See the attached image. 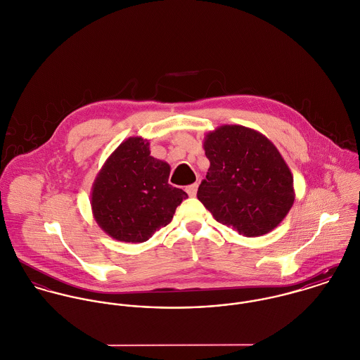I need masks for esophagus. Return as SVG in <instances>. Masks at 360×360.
<instances>
[{"instance_id":"34e87169","label":"esophagus","mask_w":360,"mask_h":360,"mask_svg":"<svg viewBox=\"0 0 360 360\" xmlns=\"http://www.w3.org/2000/svg\"><path fill=\"white\" fill-rule=\"evenodd\" d=\"M198 188H199L198 184H192V185L186 186V193H188L191 198H195V196L198 195Z\"/></svg>"}]
</instances>
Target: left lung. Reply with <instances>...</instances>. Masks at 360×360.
<instances>
[{
  "instance_id": "obj_1",
  "label": "left lung",
  "mask_w": 360,
  "mask_h": 360,
  "mask_svg": "<svg viewBox=\"0 0 360 360\" xmlns=\"http://www.w3.org/2000/svg\"><path fill=\"white\" fill-rule=\"evenodd\" d=\"M210 160L198 199L245 238L274 231L291 210L294 179L278 148L261 132L225 124L204 136Z\"/></svg>"
}]
</instances>
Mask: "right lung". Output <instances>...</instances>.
<instances>
[{
  "label": "right lung",
  "mask_w": 360,
  "mask_h": 360,
  "mask_svg": "<svg viewBox=\"0 0 360 360\" xmlns=\"http://www.w3.org/2000/svg\"><path fill=\"white\" fill-rule=\"evenodd\" d=\"M171 167L150 156L149 142L131 136L98 172L91 208L96 224L110 238L143 243L168 225L188 195L168 184Z\"/></svg>",
  "instance_id": "1"
}]
</instances>
